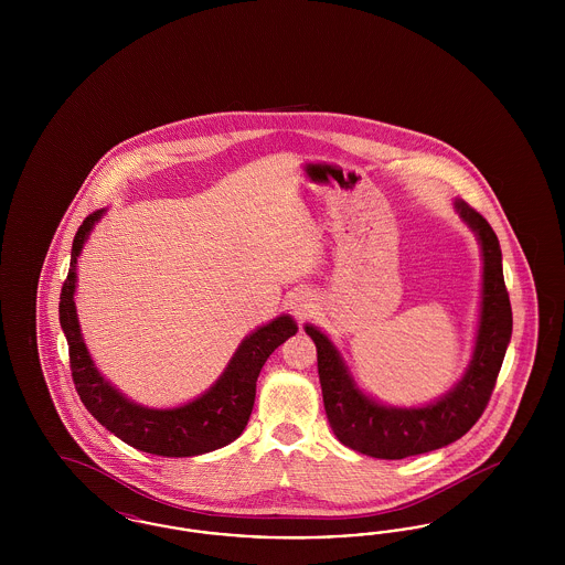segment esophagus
I'll list each match as a JSON object with an SVG mask.
<instances>
[{
  "label": "esophagus",
  "mask_w": 565,
  "mask_h": 565,
  "mask_svg": "<svg viewBox=\"0 0 565 565\" xmlns=\"http://www.w3.org/2000/svg\"><path fill=\"white\" fill-rule=\"evenodd\" d=\"M313 305V298L307 295V292H298V295L290 298V309L295 311L296 316H305V311H309V307Z\"/></svg>",
  "instance_id": "obj_1"
}]
</instances>
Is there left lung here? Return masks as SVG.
I'll list each match as a JSON object with an SVG mask.
<instances>
[{"label": "left lung", "instance_id": "1", "mask_svg": "<svg viewBox=\"0 0 565 565\" xmlns=\"http://www.w3.org/2000/svg\"><path fill=\"white\" fill-rule=\"evenodd\" d=\"M454 207L479 242L483 279L472 355L463 375L447 394L422 406L383 404L358 385L328 334L313 323H305V332L318 348V373L330 428L345 447L358 454L404 459L447 447L477 424L493 392L512 334L502 249L483 215L461 199L454 201Z\"/></svg>", "mask_w": 565, "mask_h": 565}]
</instances>
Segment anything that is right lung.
<instances>
[{"instance_id":"1","label":"right lung","mask_w":565,"mask_h":565,"mask_svg":"<svg viewBox=\"0 0 565 565\" xmlns=\"http://www.w3.org/2000/svg\"><path fill=\"white\" fill-rule=\"evenodd\" d=\"M106 212L108 210H97L82 222L58 300V322L70 345L72 376L82 403L104 428L143 454L192 457L226 447L239 438L247 426L260 369L273 351L296 334L298 326L288 313H281L252 330L231 355L222 375L194 401L171 408H150L134 403L95 366L82 337L74 300L84 243Z\"/></svg>"}]
</instances>
